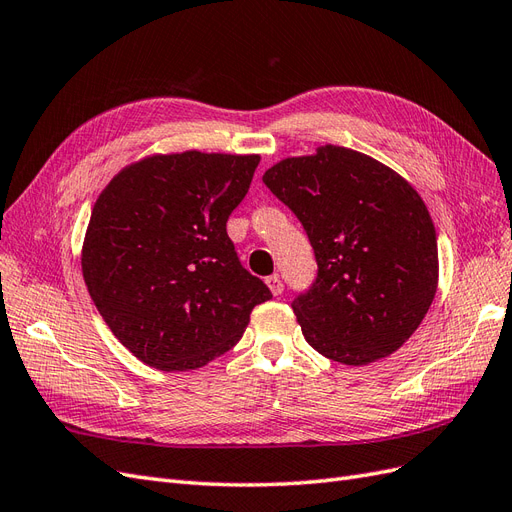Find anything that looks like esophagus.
<instances>
[{
    "instance_id": "esophagus-1",
    "label": "esophagus",
    "mask_w": 512,
    "mask_h": 512,
    "mask_svg": "<svg viewBox=\"0 0 512 512\" xmlns=\"http://www.w3.org/2000/svg\"><path fill=\"white\" fill-rule=\"evenodd\" d=\"M267 286H269V290L275 294H282L284 292V284H282V280L277 275H271V277H267Z\"/></svg>"
}]
</instances>
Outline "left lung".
I'll return each instance as SVG.
<instances>
[{
	"instance_id": "left-lung-1",
	"label": "left lung",
	"mask_w": 512,
	"mask_h": 512,
	"mask_svg": "<svg viewBox=\"0 0 512 512\" xmlns=\"http://www.w3.org/2000/svg\"><path fill=\"white\" fill-rule=\"evenodd\" d=\"M303 224L318 277L292 301L307 344L344 365L404 346L438 290V241L423 198L393 168L324 145L262 175Z\"/></svg>"
}]
</instances>
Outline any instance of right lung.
Segmentation results:
<instances>
[{"instance_id":"right-lung-1","label":"right lung","mask_w":512,"mask_h":512,"mask_svg":"<svg viewBox=\"0 0 512 512\" xmlns=\"http://www.w3.org/2000/svg\"><path fill=\"white\" fill-rule=\"evenodd\" d=\"M260 156L156 153L108 181L91 211L81 267L100 316L138 361L203 367L235 346L273 294L241 267L226 222Z\"/></svg>"}]
</instances>
